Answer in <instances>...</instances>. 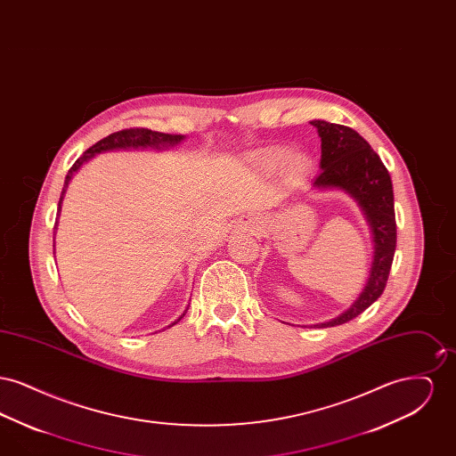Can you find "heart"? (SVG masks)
<instances>
[{
  "instance_id": "heart-1",
  "label": "heart",
  "mask_w": 456,
  "mask_h": 456,
  "mask_svg": "<svg viewBox=\"0 0 456 456\" xmlns=\"http://www.w3.org/2000/svg\"><path fill=\"white\" fill-rule=\"evenodd\" d=\"M282 162V153H272L268 159H266V167H275V166H279ZM289 169H290V173L294 174V175H303L305 171H307V166H309V162H307V159L301 155V153H296V155H290L289 157Z\"/></svg>"
}]
</instances>
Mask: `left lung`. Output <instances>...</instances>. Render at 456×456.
I'll return each mask as SVG.
<instances>
[{"mask_svg": "<svg viewBox=\"0 0 456 456\" xmlns=\"http://www.w3.org/2000/svg\"><path fill=\"white\" fill-rule=\"evenodd\" d=\"M311 125L322 138V173L313 186L338 188L354 196L364 210L374 240V260L362 294L338 318L316 325L326 328L354 320L383 294L396 248V220L390 173L368 142L344 125L320 119L311 121Z\"/></svg>", "mask_w": 456, "mask_h": 456, "instance_id": "8db88e82", "label": "left lung"}]
</instances>
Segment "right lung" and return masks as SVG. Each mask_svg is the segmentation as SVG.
I'll return each mask as SVG.
<instances>
[{
  "label": "right lung",
  "mask_w": 456,
  "mask_h": 456,
  "mask_svg": "<svg viewBox=\"0 0 456 456\" xmlns=\"http://www.w3.org/2000/svg\"><path fill=\"white\" fill-rule=\"evenodd\" d=\"M184 136L183 134H169V133H160V131H152L149 128H130V130L116 131L110 133L106 138L99 140L95 145H92L88 151L80 155L75 164L69 167V171L66 174L65 186L60 196V203H58V216H60V208H61V201L65 195L68 183L71 179V175L75 171L80 169V166L84 162H87L88 159H92L95 153L106 152V151H116V149H138V147H160V145H174L177 142H181ZM58 222V220H56ZM184 316V314H183ZM181 320V318H179ZM177 320V322H179ZM177 322H174L175 325Z\"/></svg>",
  "instance_id": "obj_1"
}]
</instances>
